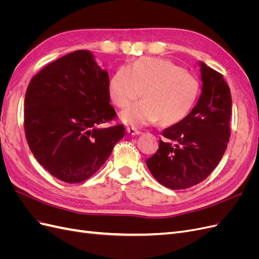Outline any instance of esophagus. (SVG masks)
I'll return each instance as SVG.
<instances>
[{
	"label": "esophagus",
	"instance_id": "34e87169",
	"mask_svg": "<svg viewBox=\"0 0 259 259\" xmlns=\"http://www.w3.org/2000/svg\"><path fill=\"white\" fill-rule=\"evenodd\" d=\"M126 132L128 133L130 135H140V133H142V132H139V131L133 128V127H127Z\"/></svg>",
	"mask_w": 259,
	"mask_h": 259
}]
</instances>
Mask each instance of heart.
<instances>
[{"instance_id": "b5f03b06", "label": "heart", "mask_w": 259, "mask_h": 259, "mask_svg": "<svg viewBox=\"0 0 259 259\" xmlns=\"http://www.w3.org/2000/svg\"><path fill=\"white\" fill-rule=\"evenodd\" d=\"M145 98L120 113L123 123L140 127L161 120L171 125L184 120L198 99L197 77L170 60L143 57L116 70L109 83L112 103L126 107L143 94Z\"/></svg>"}]
</instances>
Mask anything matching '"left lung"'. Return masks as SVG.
<instances>
[{
  "label": "left lung",
  "instance_id": "8db88e82",
  "mask_svg": "<svg viewBox=\"0 0 259 259\" xmlns=\"http://www.w3.org/2000/svg\"><path fill=\"white\" fill-rule=\"evenodd\" d=\"M202 92L184 120L163 131L165 140L146 164L169 189H187L203 182L218 165L230 138L232 99L224 76L200 61Z\"/></svg>",
  "mask_w": 259,
  "mask_h": 259
}]
</instances>
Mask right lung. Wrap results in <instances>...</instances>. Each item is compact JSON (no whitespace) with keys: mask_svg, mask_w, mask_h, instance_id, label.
Returning a JSON list of instances; mask_svg holds the SVG:
<instances>
[{"mask_svg":"<svg viewBox=\"0 0 259 259\" xmlns=\"http://www.w3.org/2000/svg\"><path fill=\"white\" fill-rule=\"evenodd\" d=\"M109 74L90 51H75L43 68L30 81L25 97V131L31 152L62 182L92 177L124 137L111 121Z\"/></svg>","mask_w":259,"mask_h":259,"instance_id":"add662e5","label":"right lung"}]
</instances>
